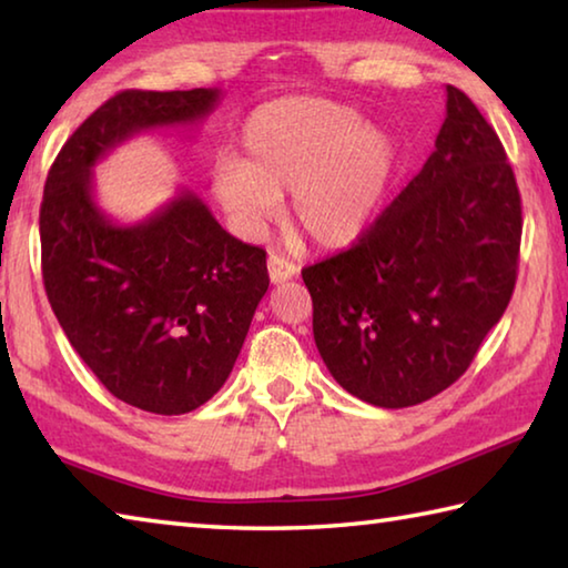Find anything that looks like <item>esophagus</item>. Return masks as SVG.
Wrapping results in <instances>:
<instances>
[{
  "instance_id": "esophagus-1",
  "label": "esophagus",
  "mask_w": 568,
  "mask_h": 568,
  "mask_svg": "<svg viewBox=\"0 0 568 568\" xmlns=\"http://www.w3.org/2000/svg\"><path fill=\"white\" fill-rule=\"evenodd\" d=\"M267 275H271V283H275V285L285 283L297 275V265L273 253L271 257H267Z\"/></svg>"
}]
</instances>
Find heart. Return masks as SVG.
Here are the masks:
<instances>
[{
	"instance_id": "heart-1",
	"label": "heart",
	"mask_w": 568,
	"mask_h": 568,
	"mask_svg": "<svg viewBox=\"0 0 568 568\" xmlns=\"http://www.w3.org/2000/svg\"><path fill=\"white\" fill-rule=\"evenodd\" d=\"M240 152L210 170L225 215L253 233L291 190L293 223L321 247L348 245L368 227L396 170L386 132L341 102L307 94L257 108L240 132Z\"/></svg>"
}]
</instances>
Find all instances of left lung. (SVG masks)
Returning <instances> with one entry per match:
<instances>
[{
  "label": "left lung",
  "mask_w": 568,
  "mask_h": 568,
  "mask_svg": "<svg viewBox=\"0 0 568 568\" xmlns=\"http://www.w3.org/2000/svg\"><path fill=\"white\" fill-rule=\"evenodd\" d=\"M521 195L498 134L454 84L436 150L343 253L307 265L313 335L341 386L408 408L464 376L511 301Z\"/></svg>",
  "instance_id": "8db88e82"
}]
</instances>
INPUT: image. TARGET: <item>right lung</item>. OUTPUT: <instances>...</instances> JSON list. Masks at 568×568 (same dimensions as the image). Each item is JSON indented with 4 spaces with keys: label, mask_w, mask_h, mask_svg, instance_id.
<instances>
[{
    "label": "right lung",
    "mask_w": 568,
    "mask_h": 568,
    "mask_svg": "<svg viewBox=\"0 0 568 568\" xmlns=\"http://www.w3.org/2000/svg\"><path fill=\"white\" fill-rule=\"evenodd\" d=\"M220 90H124L57 155L40 207L42 277L72 348L114 398L180 416L223 388L271 285L265 250L223 230L195 192L120 225L94 203L92 168L120 142L190 128Z\"/></svg>",
    "instance_id": "add662e5"
}]
</instances>
